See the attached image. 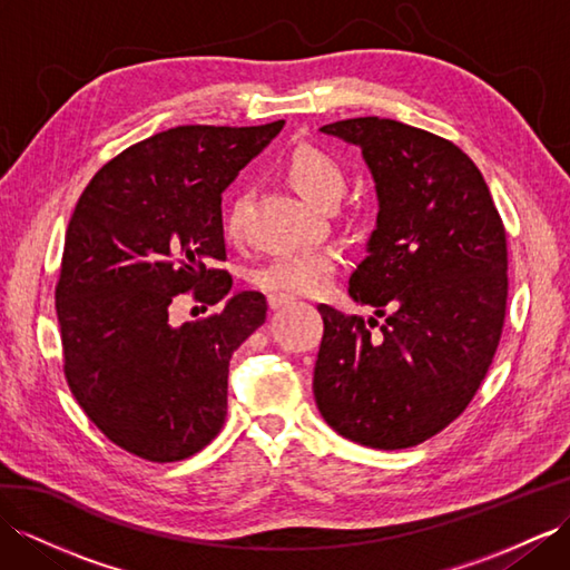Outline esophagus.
Returning <instances> with one entry per match:
<instances>
[{
	"label": "esophagus",
	"instance_id": "34e87169",
	"mask_svg": "<svg viewBox=\"0 0 570 570\" xmlns=\"http://www.w3.org/2000/svg\"><path fill=\"white\" fill-rule=\"evenodd\" d=\"M267 303H269V311H282L284 305L294 303V298L286 296V294H269V296H267Z\"/></svg>",
	"mask_w": 570,
	"mask_h": 570
}]
</instances>
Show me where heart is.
Here are the masks:
<instances>
[{
    "mask_svg": "<svg viewBox=\"0 0 570 570\" xmlns=\"http://www.w3.org/2000/svg\"><path fill=\"white\" fill-rule=\"evenodd\" d=\"M288 185L315 207H332L346 187V175L340 160L317 146H298L284 164ZM245 224V197H236L226 209L224 230L228 238H238ZM337 272V253L330 247L301 250L274 257L253 274V282L272 294H317Z\"/></svg>",
    "mask_w": 570,
    "mask_h": 570,
    "instance_id": "obj_1",
    "label": "heart"
}]
</instances>
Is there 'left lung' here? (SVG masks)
<instances>
[{
    "mask_svg": "<svg viewBox=\"0 0 570 570\" xmlns=\"http://www.w3.org/2000/svg\"><path fill=\"white\" fill-rule=\"evenodd\" d=\"M361 149L377 216L348 296L381 332L320 303L313 392L327 424L377 450L424 443L455 421L491 366L508 298L505 228L484 175L455 144L383 118L320 127Z\"/></svg>",
    "mask_w": 570,
    "mask_h": 570,
    "instance_id": "8db88e82",
    "label": "left lung"
}]
</instances>
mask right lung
Here are the masks:
<instances>
[{
  "instance_id": "add662e5",
  "label": "right lung",
  "mask_w": 570,
  "mask_h": 570,
  "mask_svg": "<svg viewBox=\"0 0 570 570\" xmlns=\"http://www.w3.org/2000/svg\"><path fill=\"white\" fill-rule=\"evenodd\" d=\"M185 125L129 146L86 185L55 291L71 395L115 445L151 462L195 455L226 419L228 363L265 323L257 291H230L222 193L282 132ZM195 287L223 305L173 326Z\"/></svg>"
}]
</instances>
